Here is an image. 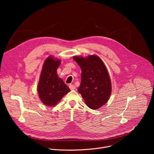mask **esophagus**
Listing matches in <instances>:
<instances>
[{
  "mask_svg": "<svg viewBox=\"0 0 154 154\" xmlns=\"http://www.w3.org/2000/svg\"><path fill=\"white\" fill-rule=\"evenodd\" d=\"M69 88L71 90H74L75 89V86H74V85H69Z\"/></svg>",
  "mask_w": 154,
  "mask_h": 154,
  "instance_id": "1",
  "label": "esophagus"
}]
</instances>
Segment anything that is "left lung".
I'll return each mask as SVG.
<instances>
[{
  "mask_svg": "<svg viewBox=\"0 0 154 154\" xmlns=\"http://www.w3.org/2000/svg\"><path fill=\"white\" fill-rule=\"evenodd\" d=\"M74 60L82 69L79 93L89 108H99L107 102L112 92L110 78L104 63L96 55L75 56Z\"/></svg>",
  "mask_w": 154,
  "mask_h": 154,
  "instance_id": "1",
  "label": "left lung"
}]
</instances>
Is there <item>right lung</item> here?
<instances>
[{
    "label": "right lung",
    "mask_w": 154,
    "mask_h": 154,
    "mask_svg": "<svg viewBox=\"0 0 154 154\" xmlns=\"http://www.w3.org/2000/svg\"><path fill=\"white\" fill-rule=\"evenodd\" d=\"M59 60L49 57L44 63L38 92L42 102L49 106H55L61 98L71 90L63 80L59 78L57 70L60 64Z\"/></svg>",
    "instance_id": "1"
}]
</instances>
